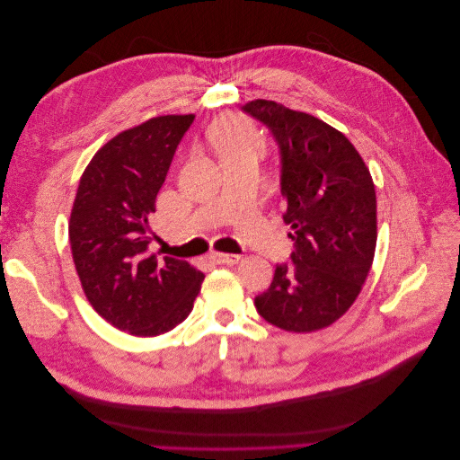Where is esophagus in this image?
Returning a JSON list of instances; mask_svg holds the SVG:
<instances>
[{
    "instance_id": "esophagus-1",
    "label": "esophagus",
    "mask_w": 460,
    "mask_h": 460,
    "mask_svg": "<svg viewBox=\"0 0 460 460\" xmlns=\"http://www.w3.org/2000/svg\"><path fill=\"white\" fill-rule=\"evenodd\" d=\"M213 262L217 264H235L240 261V255H232V253H211L208 255Z\"/></svg>"
}]
</instances>
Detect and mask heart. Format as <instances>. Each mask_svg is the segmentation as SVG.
I'll list each match as a JSON object with an SVG mask.
<instances>
[{
	"label": "heart",
	"mask_w": 460,
	"mask_h": 460,
	"mask_svg": "<svg viewBox=\"0 0 460 460\" xmlns=\"http://www.w3.org/2000/svg\"><path fill=\"white\" fill-rule=\"evenodd\" d=\"M208 140H211L220 157L234 155V153L242 151L259 153L262 147L261 136L249 127V122L240 117L220 119L211 128V132H208Z\"/></svg>",
	"instance_id": "obj_1"
}]
</instances>
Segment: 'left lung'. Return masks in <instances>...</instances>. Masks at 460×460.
Returning a JSON list of instances; mask_svg holds the SVG:
<instances>
[{
  "instance_id": "obj_1",
  "label": "left lung",
  "mask_w": 460,
  "mask_h": 460,
  "mask_svg": "<svg viewBox=\"0 0 460 460\" xmlns=\"http://www.w3.org/2000/svg\"><path fill=\"white\" fill-rule=\"evenodd\" d=\"M267 127L280 151L282 213L294 252L276 264L257 313L286 332L326 328L360 294L376 249L372 176L347 137L320 119L276 102L242 107Z\"/></svg>"
}]
</instances>
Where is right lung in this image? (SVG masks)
Wrapping results in <instances>:
<instances>
[{
	"label": "right lung",
	"mask_w": 460,
	"mask_h": 460,
	"mask_svg": "<svg viewBox=\"0 0 460 460\" xmlns=\"http://www.w3.org/2000/svg\"><path fill=\"white\" fill-rule=\"evenodd\" d=\"M193 115H166L124 130L95 153L68 222L82 289L107 323L159 336L186 320L205 274L149 252V217Z\"/></svg>",
	"instance_id": "1"
}]
</instances>
